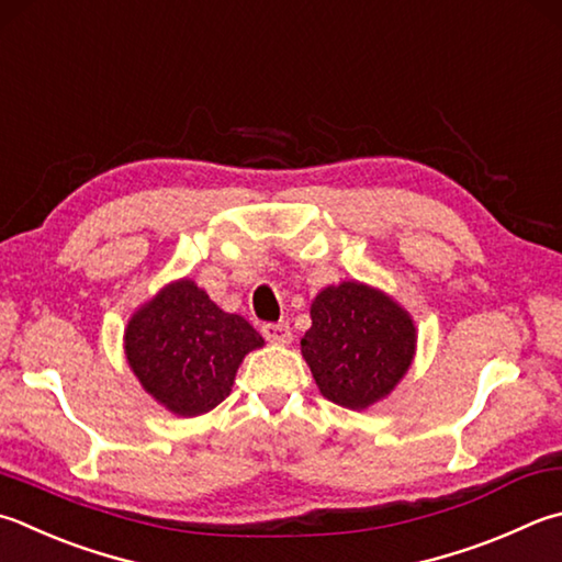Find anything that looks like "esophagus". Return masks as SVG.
<instances>
[{
	"label": "esophagus",
	"instance_id": "obj_1",
	"mask_svg": "<svg viewBox=\"0 0 562 562\" xmlns=\"http://www.w3.org/2000/svg\"><path fill=\"white\" fill-rule=\"evenodd\" d=\"M261 333L269 342H277V345H289L293 337L289 323H267V325H261Z\"/></svg>",
	"mask_w": 562,
	"mask_h": 562
}]
</instances>
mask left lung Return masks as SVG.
<instances>
[{"label":"left lung","instance_id":"obj_1","mask_svg":"<svg viewBox=\"0 0 562 562\" xmlns=\"http://www.w3.org/2000/svg\"><path fill=\"white\" fill-rule=\"evenodd\" d=\"M301 352L321 394L362 411L386 398L416 355V325L384 291L359 281L327 285L311 305Z\"/></svg>","mask_w":562,"mask_h":562}]
</instances>
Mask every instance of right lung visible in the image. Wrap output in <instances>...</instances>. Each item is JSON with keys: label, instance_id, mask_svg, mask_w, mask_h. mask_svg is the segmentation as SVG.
<instances>
[{"label": "right lung", "instance_id": "add662e5", "mask_svg": "<svg viewBox=\"0 0 562 562\" xmlns=\"http://www.w3.org/2000/svg\"><path fill=\"white\" fill-rule=\"evenodd\" d=\"M259 347L245 317L217 308L190 279L164 285L124 330L126 362L146 394L183 418L222 404L241 359Z\"/></svg>", "mask_w": 562, "mask_h": 562}]
</instances>
